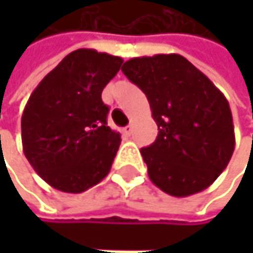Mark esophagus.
Returning a JSON list of instances; mask_svg holds the SVG:
<instances>
[{
    "mask_svg": "<svg viewBox=\"0 0 253 253\" xmlns=\"http://www.w3.org/2000/svg\"><path fill=\"white\" fill-rule=\"evenodd\" d=\"M123 133L124 135H130L132 133V126H126V127L123 129Z\"/></svg>",
    "mask_w": 253,
    "mask_h": 253,
    "instance_id": "obj_1",
    "label": "esophagus"
}]
</instances>
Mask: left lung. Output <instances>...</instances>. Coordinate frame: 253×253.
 <instances>
[{"mask_svg": "<svg viewBox=\"0 0 253 253\" xmlns=\"http://www.w3.org/2000/svg\"><path fill=\"white\" fill-rule=\"evenodd\" d=\"M121 71L145 94L158 124L156 141L141 149L150 180L174 197L208 188L235 147L226 97L180 54L133 57Z\"/></svg>", "mask_w": 253, "mask_h": 253, "instance_id": "8db88e82", "label": "left lung"}]
</instances>
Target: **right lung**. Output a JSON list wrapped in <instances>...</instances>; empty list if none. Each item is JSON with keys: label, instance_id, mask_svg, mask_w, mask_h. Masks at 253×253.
<instances>
[{"label": "right lung", "instance_id": "obj_1", "mask_svg": "<svg viewBox=\"0 0 253 253\" xmlns=\"http://www.w3.org/2000/svg\"><path fill=\"white\" fill-rule=\"evenodd\" d=\"M123 59L89 48L68 54L28 98L21 118L22 150L53 188L83 193L111 171L120 133L108 126L101 92Z\"/></svg>", "mask_w": 253, "mask_h": 253}]
</instances>
